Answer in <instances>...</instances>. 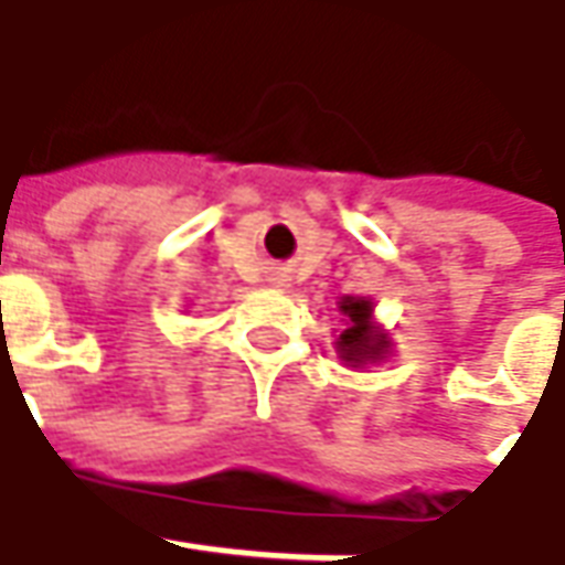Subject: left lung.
Returning a JSON list of instances; mask_svg holds the SVG:
<instances>
[{"mask_svg": "<svg viewBox=\"0 0 565 565\" xmlns=\"http://www.w3.org/2000/svg\"><path fill=\"white\" fill-rule=\"evenodd\" d=\"M341 312L347 316V328H343L341 338H338V350H341L343 360H379L381 353H384V347H387V341L379 338V334H372V324H369V319H372V302L347 297L341 302Z\"/></svg>", "mask_w": 565, "mask_h": 565, "instance_id": "left-lung-1", "label": "left lung"}]
</instances>
